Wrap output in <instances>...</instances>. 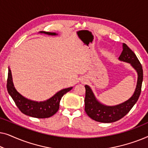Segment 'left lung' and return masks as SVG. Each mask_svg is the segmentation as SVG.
I'll list each match as a JSON object with an SVG mask.
<instances>
[{
    "mask_svg": "<svg viewBox=\"0 0 148 148\" xmlns=\"http://www.w3.org/2000/svg\"><path fill=\"white\" fill-rule=\"evenodd\" d=\"M123 52L119 59L129 62L137 71L138 74L137 87L133 96L126 102L114 106H104L96 100L92 90L88 86L86 88L85 111L93 120L101 123H113L124 117L137 102L141 91L143 82V69L135 54L126 44H123Z\"/></svg>",
    "mask_w": 148,
    "mask_h": 148,
    "instance_id": "obj_1",
    "label": "left lung"
}]
</instances>
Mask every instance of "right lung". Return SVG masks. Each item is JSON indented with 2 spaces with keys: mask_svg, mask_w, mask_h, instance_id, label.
Instances as JSON below:
<instances>
[{
  "mask_svg": "<svg viewBox=\"0 0 148 148\" xmlns=\"http://www.w3.org/2000/svg\"><path fill=\"white\" fill-rule=\"evenodd\" d=\"M48 35H56L55 33L47 32H40ZM7 88L10 96L13 98L16 106L19 109L20 111L23 114L28 116L35 117L38 119L48 118L55 114L59 109V103L62 97L66 92H69L73 88L64 89L52 96L49 100L44 102H35L28 100L24 98L19 93L17 92L13 86L12 81V75L11 70L9 68L8 71V77L7 82Z\"/></svg>",
  "mask_w": 148,
  "mask_h": 148,
  "instance_id": "right-lung-1",
  "label": "right lung"
}]
</instances>
